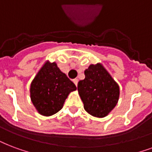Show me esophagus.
Returning a JSON list of instances; mask_svg holds the SVG:
<instances>
[{
    "instance_id": "34e87169",
    "label": "esophagus",
    "mask_w": 152,
    "mask_h": 152,
    "mask_svg": "<svg viewBox=\"0 0 152 152\" xmlns=\"http://www.w3.org/2000/svg\"><path fill=\"white\" fill-rule=\"evenodd\" d=\"M73 83L75 84V85H76V86H77V84H78V79H74Z\"/></svg>"
}]
</instances>
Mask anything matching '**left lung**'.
I'll return each mask as SVG.
<instances>
[{"label":"left lung","mask_w":152,"mask_h":152,"mask_svg":"<svg viewBox=\"0 0 152 152\" xmlns=\"http://www.w3.org/2000/svg\"><path fill=\"white\" fill-rule=\"evenodd\" d=\"M77 86L84 109L95 117H105L117 104L120 87L101 64H91Z\"/></svg>","instance_id":"left-lung-1"}]
</instances>
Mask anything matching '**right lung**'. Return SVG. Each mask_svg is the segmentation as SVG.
Instances as JSON below:
<instances>
[{
    "instance_id": "1",
    "label": "right lung",
    "mask_w": 152,
    "mask_h": 152,
    "mask_svg": "<svg viewBox=\"0 0 152 152\" xmlns=\"http://www.w3.org/2000/svg\"><path fill=\"white\" fill-rule=\"evenodd\" d=\"M76 85L60 70L57 64L45 62L30 86V97L37 112L45 116L56 114Z\"/></svg>"
}]
</instances>
